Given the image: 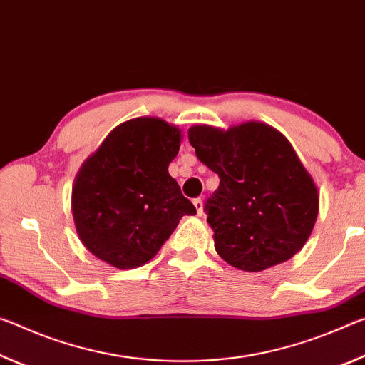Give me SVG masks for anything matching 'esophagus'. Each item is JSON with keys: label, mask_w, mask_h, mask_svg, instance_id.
Listing matches in <instances>:
<instances>
[{"label": "esophagus", "mask_w": 365, "mask_h": 365, "mask_svg": "<svg viewBox=\"0 0 365 365\" xmlns=\"http://www.w3.org/2000/svg\"><path fill=\"white\" fill-rule=\"evenodd\" d=\"M194 205H195V210H197V215H202L204 213V200L200 199H194Z\"/></svg>", "instance_id": "obj_1"}]
</instances>
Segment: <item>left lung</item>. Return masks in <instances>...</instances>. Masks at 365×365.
Here are the masks:
<instances>
[{"instance_id":"obj_1","label":"left lung","mask_w":365,"mask_h":365,"mask_svg":"<svg viewBox=\"0 0 365 365\" xmlns=\"http://www.w3.org/2000/svg\"><path fill=\"white\" fill-rule=\"evenodd\" d=\"M189 142L220 178L205 202L218 255L262 272L299 252L317 220L319 192L288 139L250 121L228 130L194 126Z\"/></svg>"}]
</instances>
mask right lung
<instances>
[{
	"mask_svg": "<svg viewBox=\"0 0 365 365\" xmlns=\"http://www.w3.org/2000/svg\"><path fill=\"white\" fill-rule=\"evenodd\" d=\"M181 130L158 118L118 126L82 165L73 189L77 235L91 252L116 268L147 264L184 215H195L168 165Z\"/></svg>",
	"mask_w": 365,
	"mask_h": 365,
	"instance_id": "obj_1",
	"label": "right lung"
}]
</instances>
